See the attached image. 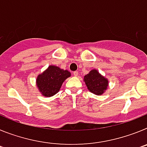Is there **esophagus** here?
I'll return each mask as SVG.
<instances>
[{"label":"esophagus","mask_w":147,"mask_h":147,"mask_svg":"<svg viewBox=\"0 0 147 147\" xmlns=\"http://www.w3.org/2000/svg\"><path fill=\"white\" fill-rule=\"evenodd\" d=\"M78 74H79L78 71H74V76H77Z\"/></svg>","instance_id":"1"}]
</instances>
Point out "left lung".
Here are the masks:
<instances>
[{
	"instance_id": "8db88e82",
	"label": "left lung",
	"mask_w": 147,
	"mask_h": 147,
	"mask_svg": "<svg viewBox=\"0 0 147 147\" xmlns=\"http://www.w3.org/2000/svg\"><path fill=\"white\" fill-rule=\"evenodd\" d=\"M84 82L90 92L97 96L103 94L109 86L107 78L102 76L96 69H93L84 76Z\"/></svg>"
}]
</instances>
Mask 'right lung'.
<instances>
[{
	"mask_svg": "<svg viewBox=\"0 0 147 147\" xmlns=\"http://www.w3.org/2000/svg\"><path fill=\"white\" fill-rule=\"evenodd\" d=\"M71 75L67 70L56 65H49L47 69L37 76L36 85L43 96H53L59 91L62 83Z\"/></svg>",
	"mask_w": 147,
	"mask_h": 147,
	"instance_id": "add662e5",
	"label": "right lung"
}]
</instances>
